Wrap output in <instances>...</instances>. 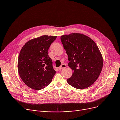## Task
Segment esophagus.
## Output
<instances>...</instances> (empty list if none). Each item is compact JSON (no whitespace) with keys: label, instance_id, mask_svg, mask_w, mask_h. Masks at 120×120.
Masks as SVG:
<instances>
[{"label":"esophagus","instance_id":"34e87169","mask_svg":"<svg viewBox=\"0 0 120 120\" xmlns=\"http://www.w3.org/2000/svg\"><path fill=\"white\" fill-rule=\"evenodd\" d=\"M66 67H67L66 65L65 64H62L60 66V67H59V70H62V69H63L64 68H66Z\"/></svg>","mask_w":120,"mask_h":120}]
</instances>
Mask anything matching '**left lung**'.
Here are the masks:
<instances>
[{
	"label": "left lung",
	"mask_w": 120,
	"mask_h": 120,
	"mask_svg": "<svg viewBox=\"0 0 120 120\" xmlns=\"http://www.w3.org/2000/svg\"><path fill=\"white\" fill-rule=\"evenodd\" d=\"M60 38L68 56V66L73 71L68 83L78 89L90 87L98 79L103 66L102 56L97 45L80 33L62 35Z\"/></svg>",
	"instance_id": "1"
}]
</instances>
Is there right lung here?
<instances>
[{
	"mask_svg": "<svg viewBox=\"0 0 120 120\" xmlns=\"http://www.w3.org/2000/svg\"><path fill=\"white\" fill-rule=\"evenodd\" d=\"M57 36L48 35L30 40L20 50L18 69L22 80L31 89L40 90L51 83L56 71L48 50Z\"/></svg>",
	"mask_w": 120,
	"mask_h": 120,
	"instance_id": "obj_1",
	"label": "right lung"
}]
</instances>
